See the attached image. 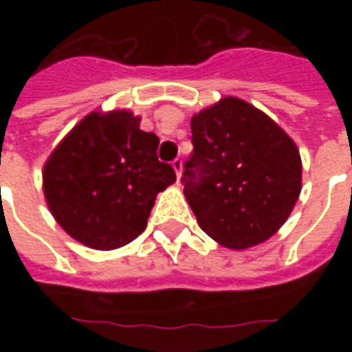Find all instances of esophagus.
I'll return each instance as SVG.
<instances>
[{
  "instance_id": "esophagus-1",
  "label": "esophagus",
  "mask_w": 352,
  "mask_h": 352,
  "mask_svg": "<svg viewBox=\"0 0 352 352\" xmlns=\"http://www.w3.org/2000/svg\"><path fill=\"white\" fill-rule=\"evenodd\" d=\"M171 166H173V170H175L177 179H181V173H182V160H181V159H175V160H173V162H171Z\"/></svg>"
}]
</instances>
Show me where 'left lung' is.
Instances as JSON below:
<instances>
[{
  "mask_svg": "<svg viewBox=\"0 0 352 352\" xmlns=\"http://www.w3.org/2000/svg\"><path fill=\"white\" fill-rule=\"evenodd\" d=\"M192 144L181 182L199 226L234 250L276 234L301 192L292 138L248 102L226 96L192 118Z\"/></svg>",
  "mask_w": 352,
  "mask_h": 352,
  "instance_id": "1",
  "label": "left lung"
}]
</instances>
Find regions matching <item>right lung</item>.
I'll use <instances>...</instances> for the list:
<instances>
[{
    "label": "right lung",
    "mask_w": 352,
    "mask_h": 352,
    "mask_svg": "<svg viewBox=\"0 0 352 352\" xmlns=\"http://www.w3.org/2000/svg\"><path fill=\"white\" fill-rule=\"evenodd\" d=\"M129 111L91 113L63 138L43 168L54 219L96 250L127 245L148 225L157 193L175 171L157 157L159 138Z\"/></svg>",
    "instance_id": "add662e5"
}]
</instances>
